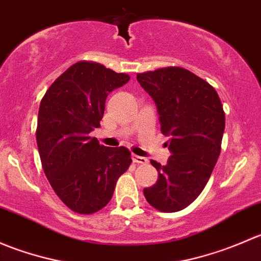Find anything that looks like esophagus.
Returning <instances> with one entry per match:
<instances>
[{
  "mask_svg": "<svg viewBox=\"0 0 261 261\" xmlns=\"http://www.w3.org/2000/svg\"><path fill=\"white\" fill-rule=\"evenodd\" d=\"M133 162L134 163H138V164H146L147 159L144 156H139V155L133 154Z\"/></svg>",
  "mask_w": 261,
  "mask_h": 261,
  "instance_id": "esophagus-1",
  "label": "esophagus"
}]
</instances>
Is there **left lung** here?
I'll use <instances>...</instances> for the list:
<instances>
[{
  "instance_id": "obj_1",
  "label": "left lung",
  "mask_w": 261,
  "mask_h": 261,
  "mask_svg": "<svg viewBox=\"0 0 261 261\" xmlns=\"http://www.w3.org/2000/svg\"><path fill=\"white\" fill-rule=\"evenodd\" d=\"M136 80L156 105L160 130L169 138L172 152L165 165L150 162L159 177L144 188V196L159 211H180L201 194L220 156L222 103L211 84L184 68L139 73Z\"/></svg>"
}]
</instances>
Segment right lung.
I'll return each mask as SVG.
<instances>
[{
    "label": "right lung",
    "instance_id": "1",
    "mask_svg": "<svg viewBox=\"0 0 261 261\" xmlns=\"http://www.w3.org/2000/svg\"><path fill=\"white\" fill-rule=\"evenodd\" d=\"M128 81L125 73L83 60L59 75L41 99L39 155L50 186L72 211L91 215L103 208L133 162L126 147H106L89 136L99 127L110 92Z\"/></svg>",
    "mask_w": 261,
    "mask_h": 261
}]
</instances>
